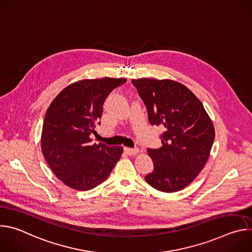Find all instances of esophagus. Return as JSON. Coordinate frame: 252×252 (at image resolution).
I'll list each match as a JSON object with an SVG mask.
<instances>
[{"label": "esophagus", "instance_id": "1", "mask_svg": "<svg viewBox=\"0 0 252 252\" xmlns=\"http://www.w3.org/2000/svg\"><path fill=\"white\" fill-rule=\"evenodd\" d=\"M125 152H126V155H128V156H133V155H135V154L138 152V150H137V149L125 148Z\"/></svg>", "mask_w": 252, "mask_h": 252}]
</instances>
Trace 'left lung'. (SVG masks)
Returning a JSON list of instances; mask_svg holds the SVG:
<instances>
[{"mask_svg": "<svg viewBox=\"0 0 252 252\" xmlns=\"http://www.w3.org/2000/svg\"><path fill=\"white\" fill-rule=\"evenodd\" d=\"M147 106L152 126L163 128L162 146L148 149L154 161L146 182L163 192L187 188L205 165L214 127L201 101L186 86L171 80H131Z\"/></svg>", "mask_w": 252, "mask_h": 252, "instance_id": "1", "label": "left lung"}]
</instances>
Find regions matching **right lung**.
I'll return each mask as SVG.
<instances>
[{
	"mask_svg": "<svg viewBox=\"0 0 252 252\" xmlns=\"http://www.w3.org/2000/svg\"><path fill=\"white\" fill-rule=\"evenodd\" d=\"M126 79L84 80L63 89L47 111L42 152L56 176L67 187L90 190L104 182L121 158L122 147L93 143L111 92Z\"/></svg>",
	"mask_w": 252,
	"mask_h": 252,
	"instance_id": "add662e5",
	"label": "right lung"
}]
</instances>
